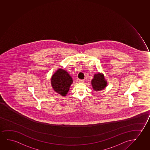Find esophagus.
I'll return each mask as SVG.
<instances>
[{"label":"esophagus","instance_id":"esophagus-1","mask_svg":"<svg viewBox=\"0 0 150 150\" xmlns=\"http://www.w3.org/2000/svg\"><path fill=\"white\" fill-rule=\"evenodd\" d=\"M77 81L79 82V83H83L84 81V79H77Z\"/></svg>","mask_w":150,"mask_h":150}]
</instances>
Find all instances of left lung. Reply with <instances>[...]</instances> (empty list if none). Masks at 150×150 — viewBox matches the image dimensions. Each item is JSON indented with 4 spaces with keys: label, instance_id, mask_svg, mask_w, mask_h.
Here are the masks:
<instances>
[{
    "label": "left lung",
    "instance_id": "obj_1",
    "mask_svg": "<svg viewBox=\"0 0 150 150\" xmlns=\"http://www.w3.org/2000/svg\"><path fill=\"white\" fill-rule=\"evenodd\" d=\"M91 84L93 90L97 91L103 90L107 85V82L103 74L98 73L94 75L93 79L91 80Z\"/></svg>",
    "mask_w": 150,
    "mask_h": 150
}]
</instances>
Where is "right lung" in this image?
Wrapping results in <instances>:
<instances>
[{"label": "right lung", "instance_id": "right-lung-1", "mask_svg": "<svg viewBox=\"0 0 150 150\" xmlns=\"http://www.w3.org/2000/svg\"><path fill=\"white\" fill-rule=\"evenodd\" d=\"M51 80L53 88L62 96L67 94L73 82L72 77L68 73L60 69L55 73Z\"/></svg>", "mask_w": 150, "mask_h": 150}]
</instances>
